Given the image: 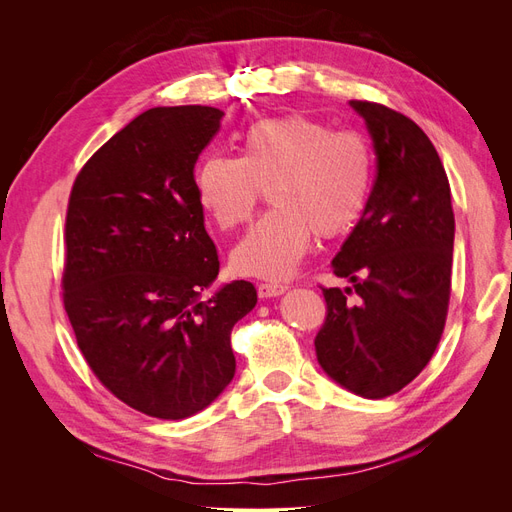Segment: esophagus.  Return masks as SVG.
<instances>
[{"mask_svg":"<svg viewBox=\"0 0 512 512\" xmlns=\"http://www.w3.org/2000/svg\"><path fill=\"white\" fill-rule=\"evenodd\" d=\"M286 290H288V286H284V284H258V297H262V299L280 297V294Z\"/></svg>","mask_w":512,"mask_h":512,"instance_id":"esophagus-1","label":"esophagus"}]
</instances>
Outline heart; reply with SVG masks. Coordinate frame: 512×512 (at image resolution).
Returning a JSON list of instances; mask_svg holds the SVG:
<instances>
[{
	"mask_svg": "<svg viewBox=\"0 0 512 512\" xmlns=\"http://www.w3.org/2000/svg\"><path fill=\"white\" fill-rule=\"evenodd\" d=\"M374 179V151L356 130L288 115L258 121L239 141V158L207 156L194 185L200 207L222 230L252 218L269 188L275 205L230 254L241 275L284 280L299 267L312 235L342 237L359 222Z\"/></svg>",
	"mask_w": 512,
	"mask_h": 512,
	"instance_id": "heart-1",
	"label": "heart"
}]
</instances>
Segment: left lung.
<instances>
[{
	"label": "left lung",
	"instance_id": "1",
	"mask_svg": "<svg viewBox=\"0 0 512 512\" xmlns=\"http://www.w3.org/2000/svg\"><path fill=\"white\" fill-rule=\"evenodd\" d=\"M371 134L376 181L359 224L333 258L350 288H322V369L367 399L410 384L436 352L451 299V185L427 134L393 108L352 100ZM354 293L352 304L347 297Z\"/></svg>",
	"mask_w": 512,
	"mask_h": 512
}]
</instances>
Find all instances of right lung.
Masks as SVG:
<instances>
[{"mask_svg":"<svg viewBox=\"0 0 512 512\" xmlns=\"http://www.w3.org/2000/svg\"><path fill=\"white\" fill-rule=\"evenodd\" d=\"M220 108L158 106L132 119L76 175L66 213L64 307L89 369L123 404L179 421L235 376L232 327L254 284L200 292L220 271L194 166Z\"/></svg>","mask_w":512,"mask_h":512,"instance_id":"obj_1","label":"right lung"}]
</instances>
